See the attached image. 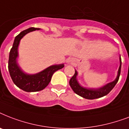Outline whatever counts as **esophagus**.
<instances>
[{"label":"esophagus","mask_w":129,"mask_h":129,"mask_svg":"<svg viewBox=\"0 0 129 129\" xmlns=\"http://www.w3.org/2000/svg\"><path fill=\"white\" fill-rule=\"evenodd\" d=\"M74 62V59L73 58H68L67 59V63H73Z\"/></svg>","instance_id":"esophagus-1"}]
</instances>
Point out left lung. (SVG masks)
Returning a JSON list of instances; mask_svg holds the SVG:
<instances>
[{
    "label": "left lung",
    "mask_w": 129,
    "mask_h": 129,
    "mask_svg": "<svg viewBox=\"0 0 129 129\" xmlns=\"http://www.w3.org/2000/svg\"><path fill=\"white\" fill-rule=\"evenodd\" d=\"M120 65L118 69V76L116 77V80L112 82L109 83L104 87H102L99 89H87L86 88L82 87L79 84L78 82H77L76 80V76H77V72L75 70V74L72 78H71L70 80V85L71 88H72L73 91L76 93V94L79 96H82L83 98H86V99H89V100H93V99H96V98H99L103 96H106L113 89L116 83L118 82V79L120 77V70H121V58L120 57Z\"/></svg>",
    "instance_id": "left-lung-1"
}]
</instances>
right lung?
I'll list each match as a JSON object with an SVG mask.
<instances>
[{"label":"right lung","mask_w":129,"mask_h":129,"mask_svg":"<svg viewBox=\"0 0 129 129\" xmlns=\"http://www.w3.org/2000/svg\"><path fill=\"white\" fill-rule=\"evenodd\" d=\"M39 28L31 27L26 30H24L16 36L13 43V47L10 51L9 58V71L12 80L17 87L25 92H38L43 90L49 83L55 72L63 68V64L55 65L47 68L43 72L35 75H29L25 74L21 68L18 66L16 61V59L18 55L17 49L21 38L24 35L31 31L39 30Z\"/></svg>","instance_id":"add662e5"}]
</instances>
